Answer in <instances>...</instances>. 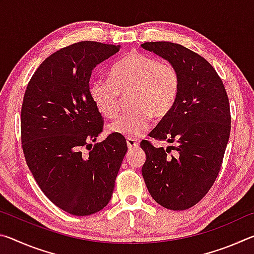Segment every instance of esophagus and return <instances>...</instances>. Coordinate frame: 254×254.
<instances>
[{
	"instance_id": "34e87169",
	"label": "esophagus",
	"mask_w": 254,
	"mask_h": 254,
	"mask_svg": "<svg viewBox=\"0 0 254 254\" xmlns=\"http://www.w3.org/2000/svg\"><path fill=\"white\" fill-rule=\"evenodd\" d=\"M127 148L128 149H135L139 147V142L135 139H133V137H127Z\"/></svg>"
}]
</instances>
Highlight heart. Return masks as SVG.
Instances as JSON below:
<instances>
[{
	"mask_svg": "<svg viewBox=\"0 0 254 254\" xmlns=\"http://www.w3.org/2000/svg\"><path fill=\"white\" fill-rule=\"evenodd\" d=\"M180 76L173 64L139 51L124 56L109 72V80L95 79L89 85V97L104 118L114 119L121 110V95L128 92L133 109L110 126L109 130L124 136H139L152 117L161 120L176 105Z\"/></svg>",
	"mask_w": 254,
	"mask_h": 254,
	"instance_id": "b5f03b06",
	"label": "heart"
}]
</instances>
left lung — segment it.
Masks as SVG:
<instances>
[{
    "instance_id": "left-lung-1",
    "label": "left lung",
    "mask_w": 254,
    "mask_h": 254,
    "mask_svg": "<svg viewBox=\"0 0 254 254\" xmlns=\"http://www.w3.org/2000/svg\"><path fill=\"white\" fill-rule=\"evenodd\" d=\"M141 47L173 64L180 76L177 103L149 134L175 145L165 150L143 140L142 176L158 204L184 210L207 194L221 169L231 131L229 97L216 70L198 54L167 41ZM171 148L175 156H168Z\"/></svg>"
}]
</instances>
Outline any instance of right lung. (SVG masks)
Segmentation results:
<instances>
[{
    "mask_svg": "<svg viewBox=\"0 0 254 254\" xmlns=\"http://www.w3.org/2000/svg\"><path fill=\"white\" fill-rule=\"evenodd\" d=\"M121 46L81 41L42 62L24 93L21 141L25 161L44 194L65 212H100L113 194L127 151L123 135L95 142L103 119L89 97V79L98 64ZM87 148L88 153L82 150Z\"/></svg>",
    "mask_w": 254,
    "mask_h": 254,
    "instance_id": "1",
    "label": "right lung"
}]
</instances>
